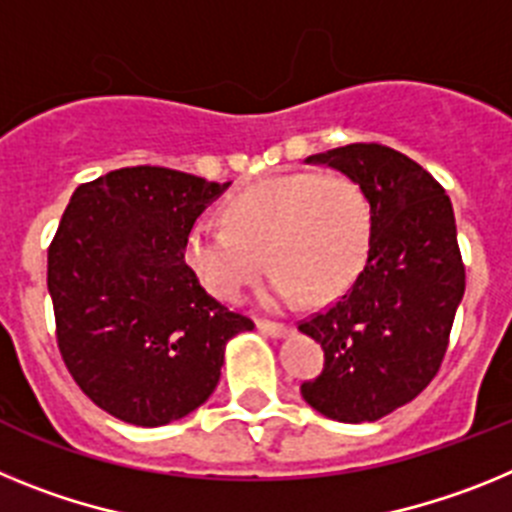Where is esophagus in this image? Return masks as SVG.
I'll return each instance as SVG.
<instances>
[{
    "label": "esophagus",
    "mask_w": 512,
    "mask_h": 512,
    "mask_svg": "<svg viewBox=\"0 0 512 512\" xmlns=\"http://www.w3.org/2000/svg\"><path fill=\"white\" fill-rule=\"evenodd\" d=\"M256 328H259L264 336H271V338H282L289 333V325L274 323V320H256Z\"/></svg>",
    "instance_id": "esophagus-1"
}]
</instances>
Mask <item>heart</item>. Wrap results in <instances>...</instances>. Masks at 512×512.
<instances>
[{"label": "heart", "instance_id": "1", "mask_svg": "<svg viewBox=\"0 0 512 512\" xmlns=\"http://www.w3.org/2000/svg\"><path fill=\"white\" fill-rule=\"evenodd\" d=\"M223 223L200 220L184 238V261L220 300H241L266 264L269 305H284L297 289L328 300L351 282L372 230V212L359 184L346 174L271 176L235 192Z\"/></svg>", "mask_w": 512, "mask_h": 512}]
</instances>
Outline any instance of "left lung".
I'll return each mask as SVG.
<instances>
[{
    "mask_svg": "<svg viewBox=\"0 0 512 512\" xmlns=\"http://www.w3.org/2000/svg\"><path fill=\"white\" fill-rule=\"evenodd\" d=\"M351 176L372 212L369 251L354 284L300 320L325 351L307 405L341 423L379 420L415 400L441 369L467 274L449 194L420 164L382 143L315 153Z\"/></svg>",
    "mask_w": 512,
    "mask_h": 512,
    "instance_id": "1",
    "label": "left lung"
}]
</instances>
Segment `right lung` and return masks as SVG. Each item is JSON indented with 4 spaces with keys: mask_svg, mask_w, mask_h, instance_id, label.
<instances>
[{
    "mask_svg": "<svg viewBox=\"0 0 512 512\" xmlns=\"http://www.w3.org/2000/svg\"><path fill=\"white\" fill-rule=\"evenodd\" d=\"M230 182L128 166L76 187L48 248L56 343L104 413L156 428L197 410L253 320L207 295L184 238Z\"/></svg>",
    "mask_w": 512,
    "mask_h": 512,
    "instance_id": "obj_1",
    "label": "right lung"
}]
</instances>
